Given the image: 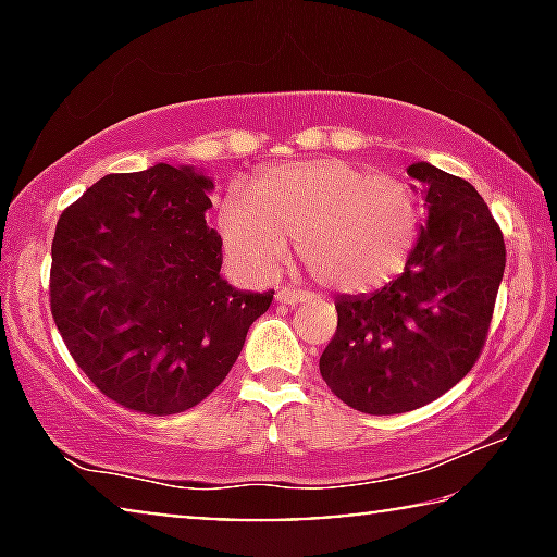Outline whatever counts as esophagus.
<instances>
[{"instance_id": "34e87169", "label": "esophagus", "mask_w": 557, "mask_h": 557, "mask_svg": "<svg viewBox=\"0 0 557 557\" xmlns=\"http://www.w3.org/2000/svg\"><path fill=\"white\" fill-rule=\"evenodd\" d=\"M276 301L284 304V307H299V304L309 301V294L307 292H299V288H281V292L276 294Z\"/></svg>"}]
</instances>
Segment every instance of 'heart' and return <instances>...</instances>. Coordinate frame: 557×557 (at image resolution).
Wrapping results in <instances>:
<instances>
[{
  "instance_id": "heart-1",
  "label": "heart",
  "mask_w": 557,
  "mask_h": 557,
  "mask_svg": "<svg viewBox=\"0 0 557 557\" xmlns=\"http://www.w3.org/2000/svg\"><path fill=\"white\" fill-rule=\"evenodd\" d=\"M218 225L227 253L256 278L281 269L296 235L319 284L368 294L408 269L423 210L400 180L347 159H307L227 185Z\"/></svg>"
}]
</instances>
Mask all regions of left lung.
I'll use <instances>...</instances> for the list:
<instances>
[{"label":"left lung","instance_id":"8db88e82","mask_svg":"<svg viewBox=\"0 0 557 557\" xmlns=\"http://www.w3.org/2000/svg\"><path fill=\"white\" fill-rule=\"evenodd\" d=\"M429 202L408 269L370 296H339L337 332L319 357L349 408L406 413L459 383L490 334L507 250L497 220L467 180L429 162L408 166Z\"/></svg>","mask_w":557,"mask_h":557}]
</instances>
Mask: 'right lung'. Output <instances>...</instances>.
Instances as JSON below:
<instances>
[{"label":"right lung","mask_w":557,"mask_h":557,"mask_svg":"<svg viewBox=\"0 0 557 557\" xmlns=\"http://www.w3.org/2000/svg\"><path fill=\"white\" fill-rule=\"evenodd\" d=\"M212 182L193 166L106 174L67 205L52 238L50 311L106 398L144 416L195 408L227 377L273 292L220 278L205 223Z\"/></svg>","instance_id":"1"}]
</instances>
